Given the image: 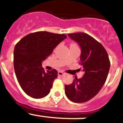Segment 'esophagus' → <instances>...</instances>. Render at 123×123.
I'll list each match as a JSON object with an SVG mask.
<instances>
[{
  "label": "esophagus",
  "instance_id": "obj_1",
  "mask_svg": "<svg viewBox=\"0 0 123 123\" xmlns=\"http://www.w3.org/2000/svg\"><path fill=\"white\" fill-rule=\"evenodd\" d=\"M58 76H63V75H65V73H63L62 71H58Z\"/></svg>",
  "mask_w": 123,
  "mask_h": 123
}]
</instances>
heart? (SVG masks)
<instances>
[{"instance_id":"1","label":"heart","mask_w":123,"mask_h":123,"mask_svg":"<svg viewBox=\"0 0 123 123\" xmlns=\"http://www.w3.org/2000/svg\"><path fill=\"white\" fill-rule=\"evenodd\" d=\"M70 46H76V47H77L76 45H75V44H71V45H70Z\"/></svg>"}]
</instances>
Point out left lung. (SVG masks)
<instances>
[{"label":"left lung","instance_id":"left-lung-1","mask_svg":"<svg viewBox=\"0 0 123 123\" xmlns=\"http://www.w3.org/2000/svg\"><path fill=\"white\" fill-rule=\"evenodd\" d=\"M68 35L81 47L80 60L84 73L81 78H75L72 83L65 86V94L75 103L86 102L94 97L103 87L110 62L106 50L92 36L85 32Z\"/></svg>","mask_w":123,"mask_h":123}]
</instances>
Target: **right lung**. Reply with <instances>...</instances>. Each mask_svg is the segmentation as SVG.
<instances>
[{
	"label": "right lung",
	"instance_id": "add662e5",
	"mask_svg": "<svg viewBox=\"0 0 123 123\" xmlns=\"http://www.w3.org/2000/svg\"><path fill=\"white\" fill-rule=\"evenodd\" d=\"M66 38L65 34L38 31L26 36L16 44L13 52L15 74L27 95L42 98L49 94L58 72L55 69L45 72L42 63Z\"/></svg>",
	"mask_w": 123,
	"mask_h": 123
}]
</instances>
